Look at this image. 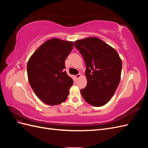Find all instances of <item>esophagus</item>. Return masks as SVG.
Instances as JSON below:
<instances>
[{
    "mask_svg": "<svg viewBox=\"0 0 148 148\" xmlns=\"http://www.w3.org/2000/svg\"><path fill=\"white\" fill-rule=\"evenodd\" d=\"M80 77H81V74H78V75H75V78H76V79H78Z\"/></svg>",
    "mask_w": 148,
    "mask_h": 148,
    "instance_id": "esophagus-1",
    "label": "esophagus"
}]
</instances>
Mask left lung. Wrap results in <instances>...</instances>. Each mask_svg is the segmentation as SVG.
Returning <instances> with one entry per match:
<instances>
[{
    "mask_svg": "<svg viewBox=\"0 0 148 148\" xmlns=\"http://www.w3.org/2000/svg\"><path fill=\"white\" fill-rule=\"evenodd\" d=\"M86 70V88L81 94L89 104L101 107L114 95L120 81L122 63L117 52L101 39L90 37L75 42Z\"/></svg>",
    "mask_w": 148,
    "mask_h": 148,
    "instance_id": "left-lung-1",
    "label": "left lung"
}]
</instances>
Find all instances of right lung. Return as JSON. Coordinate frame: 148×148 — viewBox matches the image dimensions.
I'll list each match as a JSON object with an SVG mask.
<instances>
[{
  "mask_svg": "<svg viewBox=\"0 0 148 148\" xmlns=\"http://www.w3.org/2000/svg\"><path fill=\"white\" fill-rule=\"evenodd\" d=\"M73 42L53 38L44 42L31 56L27 73L31 87L39 99L50 106L64 102L73 81L64 70Z\"/></svg>",
  "mask_w": 148,
  "mask_h": 148,
  "instance_id": "add662e5",
  "label": "right lung"
}]
</instances>
